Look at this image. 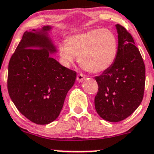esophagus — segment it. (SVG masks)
Here are the masks:
<instances>
[{
    "instance_id": "1",
    "label": "esophagus",
    "mask_w": 154,
    "mask_h": 154,
    "mask_svg": "<svg viewBox=\"0 0 154 154\" xmlns=\"http://www.w3.org/2000/svg\"><path fill=\"white\" fill-rule=\"evenodd\" d=\"M85 78H86V77H85V76L83 75V74H81V73H80V74H77V81L80 82V83L83 82V80H85Z\"/></svg>"
}]
</instances>
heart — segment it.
<instances>
[{"mask_svg":"<svg viewBox=\"0 0 154 154\" xmlns=\"http://www.w3.org/2000/svg\"><path fill=\"white\" fill-rule=\"evenodd\" d=\"M59 55L64 65L69 67L78 56L83 68L98 74L108 70L118 53V41L107 28H94L69 37L59 44Z\"/></svg>","mask_w":154,"mask_h":154,"instance_id":"obj_1","label":"heart"}]
</instances>
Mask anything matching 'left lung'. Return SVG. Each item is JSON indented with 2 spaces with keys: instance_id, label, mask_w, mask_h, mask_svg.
<instances>
[{
  "instance_id": "left-lung-1",
  "label": "left lung",
  "mask_w": 154,
  "mask_h": 154,
  "mask_svg": "<svg viewBox=\"0 0 154 154\" xmlns=\"http://www.w3.org/2000/svg\"><path fill=\"white\" fill-rule=\"evenodd\" d=\"M118 33V53L114 63L95 77L98 91L95 97L97 113L109 122H120L130 116L144 96L145 66L132 35L122 25Z\"/></svg>"
}]
</instances>
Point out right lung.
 Here are the masks:
<instances>
[{
  "mask_svg": "<svg viewBox=\"0 0 154 154\" xmlns=\"http://www.w3.org/2000/svg\"><path fill=\"white\" fill-rule=\"evenodd\" d=\"M51 27L26 31L10 58L7 89L19 112L36 124L54 121L75 82L76 71L62 66L50 53L56 52L48 37Z\"/></svg>",
  "mask_w": 154,
  "mask_h": 154,
  "instance_id": "right-lung-1",
  "label": "right lung"
}]
</instances>
